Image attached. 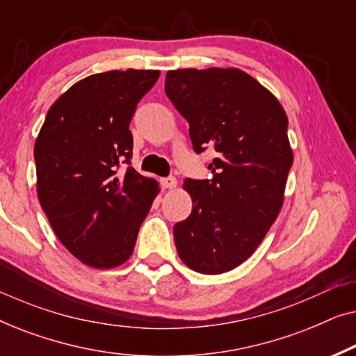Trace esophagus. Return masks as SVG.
<instances>
[{"mask_svg":"<svg viewBox=\"0 0 356 356\" xmlns=\"http://www.w3.org/2000/svg\"><path fill=\"white\" fill-rule=\"evenodd\" d=\"M160 184H162L163 189H173V188H177L178 181H177V178H175V177H167V178H162Z\"/></svg>","mask_w":356,"mask_h":356,"instance_id":"esophagus-1","label":"esophagus"}]
</instances>
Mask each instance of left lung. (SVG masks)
Wrapping results in <instances>:
<instances>
[{"mask_svg": "<svg viewBox=\"0 0 356 356\" xmlns=\"http://www.w3.org/2000/svg\"><path fill=\"white\" fill-rule=\"evenodd\" d=\"M165 94L188 120L194 150L218 154L212 179H184L193 212L173 227L178 256L199 274H223L256 251L284 206L293 163L289 118L236 67L168 71Z\"/></svg>", "mask_w": 356, "mask_h": 356, "instance_id": "obj_1", "label": "left lung"}]
</instances>
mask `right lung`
<instances>
[{"mask_svg":"<svg viewBox=\"0 0 356 356\" xmlns=\"http://www.w3.org/2000/svg\"><path fill=\"white\" fill-rule=\"evenodd\" d=\"M160 71L92 74L48 110L33 157L37 196L67 251L86 266L113 269L133 254L159 183L129 165V123Z\"/></svg>","mask_w":356,"mask_h":356,"instance_id":"1","label":"right lung"}]
</instances>
